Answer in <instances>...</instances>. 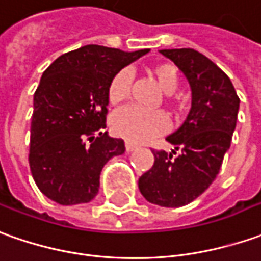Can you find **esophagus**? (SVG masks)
Instances as JSON below:
<instances>
[{"label":"esophagus","mask_w":261,"mask_h":261,"mask_svg":"<svg viewBox=\"0 0 261 261\" xmlns=\"http://www.w3.org/2000/svg\"><path fill=\"white\" fill-rule=\"evenodd\" d=\"M125 148H126V152H132V151H135L138 146H136V145L132 142H125Z\"/></svg>","instance_id":"34e87169"}]
</instances>
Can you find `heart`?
Masks as SVG:
<instances>
[{"label": "heart", "instance_id": "1", "mask_svg": "<svg viewBox=\"0 0 261 261\" xmlns=\"http://www.w3.org/2000/svg\"><path fill=\"white\" fill-rule=\"evenodd\" d=\"M149 73L165 93H174L179 85L178 70L174 64L161 63L151 67ZM130 85H132L130 71L126 69L118 71L108 86V97L110 105L118 106L127 100L130 94ZM168 125L169 123L167 116L162 112L159 110L148 112L136 106H129L116 112L110 123L113 134L129 142L151 141L152 138L164 134L168 129Z\"/></svg>", "mask_w": 261, "mask_h": 261}]
</instances>
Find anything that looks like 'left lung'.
Wrapping results in <instances>:
<instances>
[{"mask_svg": "<svg viewBox=\"0 0 261 261\" xmlns=\"http://www.w3.org/2000/svg\"><path fill=\"white\" fill-rule=\"evenodd\" d=\"M161 54L185 74L191 87V109L182 125L167 136L181 152L153 149L155 162L138 185L152 204L182 207L200 197L218 175L231 143L240 99L228 76L200 51L172 48Z\"/></svg>", "mask_w": 261, "mask_h": 261, "instance_id": "obj_1", "label": "left lung"}]
</instances>
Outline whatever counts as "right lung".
Wrapping results in <instances>:
<instances>
[{"mask_svg":"<svg viewBox=\"0 0 261 261\" xmlns=\"http://www.w3.org/2000/svg\"><path fill=\"white\" fill-rule=\"evenodd\" d=\"M148 51L83 45L56 59L43 73L34 93L29 162L47 198L74 205L96 197L105 164L125 152L122 139L103 132L108 86Z\"/></svg>","mask_w":261,"mask_h":261,"instance_id":"right-lung-1","label":"right lung"}]
</instances>
